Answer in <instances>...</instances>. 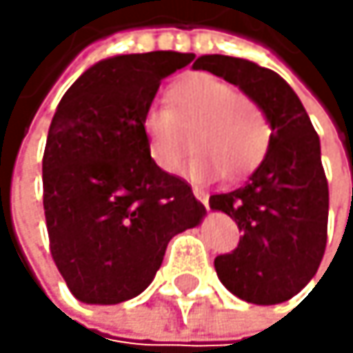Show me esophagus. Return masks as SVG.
<instances>
[{
    "mask_svg": "<svg viewBox=\"0 0 353 353\" xmlns=\"http://www.w3.org/2000/svg\"><path fill=\"white\" fill-rule=\"evenodd\" d=\"M192 192H194V196H196V199H199V201L203 203V205H205V208H208V194H205V192H203L201 188H192Z\"/></svg>",
    "mask_w": 353,
    "mask_h": 353,
    "instance_id": "34e87169",
    "label": "esophagus"
}]
</instances>
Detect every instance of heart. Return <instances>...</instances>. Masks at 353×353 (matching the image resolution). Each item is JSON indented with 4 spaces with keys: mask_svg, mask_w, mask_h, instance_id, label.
Returning <instances> with one entry per match:
<instances>
[{
    "mask_svg": "<svg viewBox=\"0 0 353 353\" xmlns=\"http://www.w3.org/2000/svg\"><path fill=\"white\" fill-rule=\"evenodd\" d=\"M148 154L167 173L178 171L186 137L194 154L184 167L190 180L243 178L267 157L271 127L259 103L218 76L196 72L171 82L165 110L148 108L141 118Z\"/></svg>",
    "mask_w": 353,
    "mask_h": 353,
    "instance_id": "obj_1",
    "label": "heart"
}]
</instances>
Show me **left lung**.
<instances>
[{"label": "left lung", "mask_w": 353, "mask_h": 353, "mask_svg": "<svg viewBox=\"0 0 353 353\" xmlns=\"http://www.w3.org/2000/svg\"><path fill=\"white\" fill-rule=\"evenodd\" d=\"M194 70L239 86L271 125L265 161L230 192L212 194L210 208L233 218L237 248L216 256L220 281L241 301L277 305L299 294L316 275L326 250L328 182L320 137L290 84L245 59L205 54Z\"/></svg>", "instance_id": "8db88e82"}]
</instances>
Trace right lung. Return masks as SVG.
Listing matches in <instances>:
<instances>
[{"instance_id":"1","label":"right lung","mask_w":353,"mask_h":353,"mask_svg":"<svg viewBox=\"0 0 353 353\" xmlns=\"http://www.w3.org/2000/svg\"><path fill=\"white\" fill-rule=\"evenodd\" d=\"M192 59L157 50L99 61L52 116L44 216L52 261L82 303L116 305L143 292L167 243L205 216L190 184L150 159L141 131L161 80Z\"/></svg>"}]
</instances>
